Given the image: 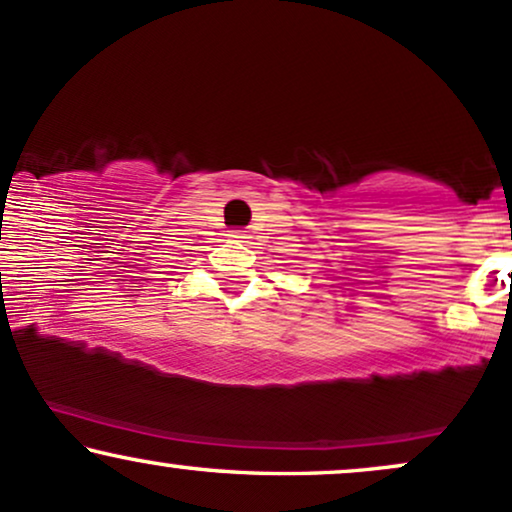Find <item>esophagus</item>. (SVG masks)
Wrapping results in <instances>:
<instances>
[{"mask_svg": "<svg viewBox=\"0 0 512 512\" xmlns=\"http://www.w3.org/2000/svg\"><path fill=\"white\" fill-rule=\"evenodd\" d=\"M229 236H231V240H243V243H245V238H250L245 231H229Z\"/></svg>", "mask_w": 512, "mask_h": 512, "instance_id": "1", "label": "esophagus"}]
</instances>
